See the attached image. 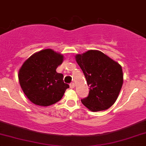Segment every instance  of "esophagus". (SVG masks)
<instances>
[{"mask_svg": "<svg viewBox=\"0 0 146 146\" xmlns=\"http://www.w3.org/2000/svg\"><path fill=\"white\" fill-rule=\"evenodd\" d=\"M70 88H74V86H75L74 83H71L70 84Z\"/></svg>", "mask_w": 146, "mask_h": 146, "instance_id": "34e87169", "label": "esophagus"}]
</instances>
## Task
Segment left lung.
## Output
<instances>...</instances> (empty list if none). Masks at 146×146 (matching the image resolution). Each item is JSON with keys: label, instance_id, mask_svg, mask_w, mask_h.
<instances>
[{"label": "left lung", "instance_id": "1", "mask_svg": "<svg viewBox=\"0 0 146 146\" xmlns=\"http://www.w3.org/2000/svg\"><path fill=\"white\" fill-rule=\"evenodd\" d=\"M89 86L84 106L92 112L106 110L117 99L123 84L121 66L101 51L90 50L75 55Z\"/></svg>", "mask_w": 146, "mask_h": 146}]
</instances>
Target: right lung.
<instances>
[{
	"label": "right lung",
	"instance_id": "obj_1",
	"mask_svg": "<svg viewBox=\"0 0 146 146\" xmlns=\"http://www.w3.org/2000/svg\"><path fill=\"white\" fill-rule=\"evenodd\" d=\"M62 54L50 48L35 52L25 61L18 74L22 91L29 100L40 106H49L61 100L70 86L63 74L56 72L63 62Z\"/></svg>",
	"mask_w": 146,
	"mask_h": 146
}]
</instances>
